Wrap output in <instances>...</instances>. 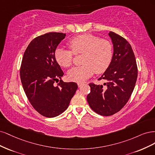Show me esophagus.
<instances>
[{"mask_svg":"<svg viewBox=\"0 0 155 155\" xmlns=\"http://www.w3.org/2000/svg\"><path fill=\"white\" fill-rule=\"evenodd\" d=\"M83 85V83H78V87H81Z\"/></svg>","mask_w":155,"mask_h":155,"instance_id":"1","label":"esophagus"}]
</instances>
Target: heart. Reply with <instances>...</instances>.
Listing matches in <instances>:
<instances>
[{
	"mask_svg": "<svg viewBox=\"0 0 155 155\" xmlns=\"http://www.w3.org/2000/svg\"><path fill=\"white\" fill-rule=\"evenodd\" d=\"M68 45L71 51L58 48L54 53V58L61 66L70 67L74 54L84 53L82 66L74 67L68 72V78L71 81L81 82L91 77L94 72L103 73L111 62L113 48L108 40L86 33L71 38Z\"/></svg>",
	"mask_w": 155,
	"mask_h": 155,
	"instance_id": "b5f03b06",
	"label": "heart"
}]
</instances>
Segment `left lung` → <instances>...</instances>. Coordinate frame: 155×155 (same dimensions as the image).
Segmentation results:
<instances>
[{
	"label": "left lung",
	"mask_w": 155,
	"mask_h": 155,
	"mask_svg": "<svg viewBox=\"0 0 155 155\" xmlns=\"http://www.w3.org/2000/svg\"><path fill=\"white\" fill-rule=\"evenodd\" d=\"M113 44V55L109 67L98 81L104 85L90 83L87 101L93 110L102 116H111L126 104L135 86L138 68L131 45L119 35L109 33Z\"/></svg>",
	"instance_id": "left-lung-1"
}]
</instances>
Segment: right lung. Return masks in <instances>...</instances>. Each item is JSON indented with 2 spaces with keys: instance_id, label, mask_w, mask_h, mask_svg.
Returning a JSON list of instances; mask_svg holds the SVG:
<instances>
[{
  "instance_id": "right-lung-1",
  "label": "right lung",
  "mask_w": 155,
  "mask_h": 155,
  "mask_svg": "<svg viewBox=\"0 0 155 155\" xmlns=\"http://www.w3.org/2000/svg\"><path fill=\"white\" fill-rule=\"evenodd\" d=\"M66 34L51 32L35 38L25 51L20 69L24 91L33 108L48 118L58 116L68 107L78 88L64 82V73L54 53Z\"/></svg>"
}]
</instances>
